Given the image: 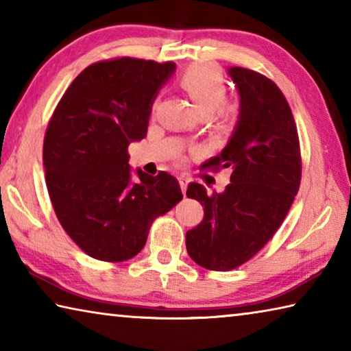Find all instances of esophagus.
Returning a JSON list of instances; mask_svg holds the SVG:
<instances>
[{"instance_id":"obj_1","label":"esophagus","mask_w":351,"mask_h":351,"mask_svg":"<svg viewBox=\"0 0 351 351\" xmlns=\"http://www.w3.org/2000/svg\"><path fill=\"white\" fill-rule=\"evenodd\" d=\"M187 184H189V178L187 176H180V186H181V190H182L184 195H186Z\"/></svg>"}]
</instances>
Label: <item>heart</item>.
<instances>
[{
  "label": "heart",
  "instance_id": "1",
  "mask_svg": "<svg viewBox=\"0 0 351 351\" xmlns=\"http://www.w3.org/2000/svg\"><path fill=\"white\" fill-rule=\"evenodd\" d=\"M180 85L198 106L203 116L215 114L219 119L229 116V106L224 104L226 82L223 75L210 64H192L180 77Z\"/></svg>",
  "mask_w": 351,
  "mask_h": 351
}]
</instances>
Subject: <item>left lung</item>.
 Returning <instances> with one entry per match:
<instances>
[{
	"instance_id": "1",
	"label": "left lung",
	"mask_w": 351,
	"mask_h": 351,
	"mask_svg": "<svg viewBox=\"0 0 351 351\" xmlns=\"http://www.w3.org/2000/svg\"><path fill=\"white\" fill-rule=\"evenodd\" d=\"M229 75L240 93V117L228 145L201 169H232L223 193H207L190 182L187 198L204 207L186 247L195 263L230 271L246 263L280 228L299 192L300 144L294 116L274 82L252 69L234 66Z\"/></svg>"
}]
</instances>
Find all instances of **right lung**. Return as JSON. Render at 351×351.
Wrapping results in <instances>:
<instances>
[{"mask_svg":"<svg viewBox=\"0 0 351 351\" xmlns=\"http://www.w3.org/2000/svg\"><path fill=\"white\" fill-rule=\"evenodd\" d=\"M175 71L117 57L90 64L64 91L43 142L46 186L71 240L90 257L110 263L133 258L154 219L182 199L167 171L133 180L128 145L145 138L152 104Z\"/></svg>","mask_w":351,"mask_h":351,"instance_id":"1","label":"right lung"}]
</instances>
